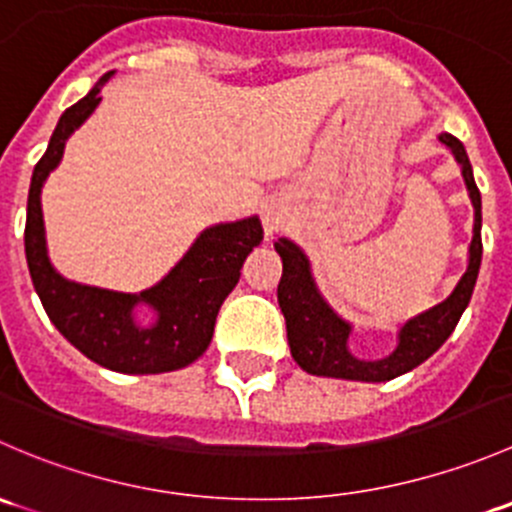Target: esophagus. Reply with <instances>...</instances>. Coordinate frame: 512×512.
Listing matches in <instances>:
<instances>
[{"label":"esophagus","instance_id":"34e87169","mask_svg":"<svg viewBox=\"0 0 512 512\" xmlns=\"http://www.w3.org/2000/svg\"><path fill=\"white\" fill-rule=\"evenodd\" d=\"M262 220H265L267 235H275L277 227L282 225V215L277 213V210H265V215H262Z\"/></svg>","mask_w":512,"mask_h":512}]
</instances>
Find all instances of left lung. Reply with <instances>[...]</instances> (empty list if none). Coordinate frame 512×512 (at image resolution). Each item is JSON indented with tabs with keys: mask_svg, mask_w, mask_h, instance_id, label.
I'll list each match as a JSON object with an SVG mask.
<instances>
[{
	"mask_svg": "<svg viewBox=\"0 0 512 512\" xmlns=\"http://www.w3.org/2000/svg\"><path fill=\"white\" fill-rule=\"evenodd\" d=\"M438 138L451 148L453 156L461 163L463 180H466L473 210H476L473 240L471 250H468V270L456 289L441 304L409 319L401 327L399 344H396V349L389 356L376 361H364L352 356L347 347L352 327L342 317H337V312L322 299L317 285H314L307 255L287 237L275 242V250L282 257V280L277 285V302H280L282 314H285L289 349H292L294 361L307 374L352 381L396 379V376L416 369L436 349H441V344L456 329L463 309L471 302L473 287H476L478 280L480 257H483V242H480V190L476 180H473L471 160H468L463 143L456 136H451V133H441Z\"/></svg>",
	"mask_w": 512,
	"mask_h": 512,
	"instance_id": "1",
	"label": "left lung"
}]
</instances>
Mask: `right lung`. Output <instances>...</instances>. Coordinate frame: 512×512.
<instances>
[{
    "label": "right lung",
    "mask_w": 512,
    "mask_h": 512,
    "mask_svg": "<svg viewBox=\"0 0 512 512\" xmlns=\"http://www.w3.org/2000/svg\"><path fill=\"white\" fill-rule=\"evenodd\" d=\"M111 76L113 71H108L79 103L66 108L51 133L49 148L36 163L29 185L24 250L46 314L81 354L121 374H163L193 364L208 349L220 304L240 280L245 257L262 242V225L252 215L208 227L183 260L156 287L141 294L64 280L46 255L41 188L64 156L66 138L94 113L101 101L98 91ZM141 303L152 309L148 323L135 314Z\"/></svg>",
    "instance_id": "add662e5"
}]
</instances>
